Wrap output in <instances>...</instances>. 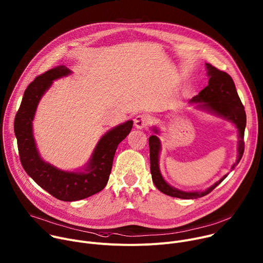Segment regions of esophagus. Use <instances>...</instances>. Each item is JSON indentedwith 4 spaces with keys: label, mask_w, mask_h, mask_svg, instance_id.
I'll use <instances>...</instances> for the list:
<instances>
[{
    "label": "esophagus",
    "mask_w": 263,
    "mask_h": 263,
    "mask_svg": "<svg viewBox=\"0 0 263 263\" xmlns=\"http://www.w3.org/2000/svg\"><path fill=\"white\" fill-rule=\"evenodd\" d=\"M153 122V119L152 117L149 115H146V114H143V115H139L135 118L134 120V124H135V127L137 129H142V128H145L147 126H149L152 124Z\"/></svg>",
    "instance_id": "esophagus-1"
}]
</instances>
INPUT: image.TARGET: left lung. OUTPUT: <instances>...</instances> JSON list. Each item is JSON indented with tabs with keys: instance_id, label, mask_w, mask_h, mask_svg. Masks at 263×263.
<instances>
[{
	"instance_id": "obj_1",
	"label": "left lung",
	"mask_w": 263,
	"mask_h": 263,
	"mask_svg": "<svg viewBox=\"0 0 263 263\" xmlns=\"http://www.w3.org/2000/svg\"><path fill=\"white\" fill-rule=\"evenodd\" d=\"M206 66L208 69L207 73L209 76L208 85L202 91H200L198 96L194 97L191 100V102L201 103L199 107L206 108L209 111L213 112V114L231 121L237 127L239 132L238 158L231 168V170H234L235 166L238 164L239 160L241 159L245 152L243 137H245V128L247 123L245 107L238 97L234 81L231 78L230 74H228L226 71L219 70L218 68L212 66L210 63H206ZM154 131L155 133L158 132L156 129H154ZM148 145H149V163H151V167H149V170H151L153 182L161 193L170 197L179 198V199L202 198L208 195L209 193H211L215 187L218 184H220L224 180V178L228 176V175H224L218 182L213 184L205 192L187 193V192L179 191L177 189H174V187H172L171 185H168L160 174L159 164H158L159 151H160L159 138L156 135L149 136Z\"/></svg>"
}]
</instances>
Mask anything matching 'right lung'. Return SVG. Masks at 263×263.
<instances>
[{
    "instance_id": "1",
    "label": "right lung",
    "mask_w": 263,
    "mask_h": 263,
    "mask_svg": "<svg viewBox=\"0 0 263 263\" xmlns=\"http://www.w3.org/2000/svg\"><path fill=\"white\" fill-rule=\"evenodd\" d=\"M69 72L65 65H57L36 77L25 90L14 119V133L24 170L42 189L64 202L88 198L104 189L111 173L118 145L130 133L133 126V122L128 121L107 132L98 142L85 173L64 172L46 163L35 146L32 121L41 98L52 82L67 76Z\"/></svg>"
}]
</instances>
